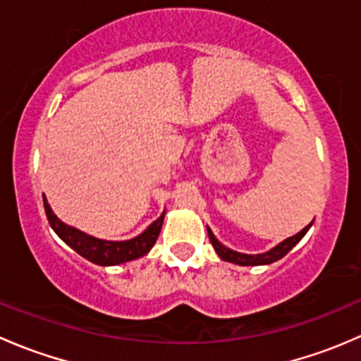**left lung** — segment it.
<instances>
[{"instance_id":"left-lung-1","label":"left lung","mask_w":361,"mask_h":361,"mask_svg":"<svg viewBox=\"0 0 361 361\" xmlns=\"http://www.w3.org/2000/svg\"><path fill=\"white\" fill-rule=\"evenodd\" d=\"M311 225L312 224H309L307 227L302 228L298 234H295V235H292V238L285 239V241H281L279 245H276L274 248L265 251V253H258V255L239 253V251L227 248V246L221 245V243L218 241L216 238H214L213 231H211L209 227H207V235H209L211 245H213L214 251H216L218 257H220L221 260L232 262V264H238V265H269V264H272V262H276V260H279V258L285 257V255L288 253V251L292 250L293 246L297 245V243L300 241V239L304 238L305 234H307V231L311 228Z\"/></svg>"}]
</instances>
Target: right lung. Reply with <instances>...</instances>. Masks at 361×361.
<instances>
[{
    "mask_svg": "<svg viewBox=\"0 0 361 361\" xmlns=\"http://www.w3.org/2000/svg\"><path fill=\"white\" fill-rule=\"evenodd\" d=\"M43 206H45V213L47 218H49L50 227L54 228V232L66 243L69 248H73L76 253L82 255L83 258H87L92 264L103 265V267L126 264V262L136 260V258L147 255L148 251L154 248L155 241H157L160 234V228H162L164 216H166V209H164L157 220L148 225L136 238L127 239V241H106V239H99L85 234V232L78 231V228L59 220L57 214L52 211V207H50L45 195H43Z\"/></svg>",
    "mask_w": 361,
    "mask_h": 361,
    "instance_id": "right-lung-1",
    "label": "right lung"
}]
</instances>
